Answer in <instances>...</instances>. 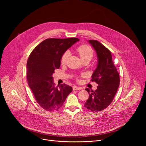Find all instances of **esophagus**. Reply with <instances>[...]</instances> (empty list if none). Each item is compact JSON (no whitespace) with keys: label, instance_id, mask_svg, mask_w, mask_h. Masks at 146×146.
<instances>
[{"label":"esophagus","instance_id":"1","mask_svg":"<svg viewBox=\"0 0 146 146\" xmlns=\"http://www.w3.org/2000/svg\"><path fill=\"white\" fill-rule=\"evenodd\" d=\"M73 90H80L82 89V88L80 87H77L76 86H74L73 87Z\"/></svg>","mask_w":146,"mask_h":146}]
</instances>
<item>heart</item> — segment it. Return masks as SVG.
Segmentation results:
<instances>
[{
	"mask_svg": "<svg viewBox=\"0 0 146 146\" xmlns=\"http://www.w3.org/2000/svg\"><path fill=\"white\" fill-rule=\"evenodd\" d=\"M77 52L78 53L81 60L88 59L91 60L94 55V51L91 47L87 45H82L78 47L77 50ZM69 51H66L64 55H62L61 58V62L62 64H65L69 57Z\"/></svg>",
	"mask_w": 146,
	"mask_h": 146,
	"instance_id": "1",
	"label": "heart"
}]
</instances>
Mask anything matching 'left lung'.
I'll use <instances>...</instances> for the list:
<instances>
[{"label": "left lung", "instance_id": "1", "mask_svg": "<svg viewBox=\"0 0 146 146\" xmlns=\"http://www.w3.org/2000/svg\"><path fill=\"white\" fill-rule=\"evenodd\" d=\"M97 54V66L92 75V81L98 84L97 89L90 91L84 106L92 111L106 109L113 101L119 85V76L112 60L111 52L97 40H88Z\"/></svg>", "mask_w": 146, "mask_h": 146}]
</instances>
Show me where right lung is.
Listing matches in <instances>:
<instances>
[{
  "label": "right lung",
  "instance_id": "right-lung-1",
  "mask_svg": "<svg viewBox=\"0 0 146 146\" xmlns=\"http://www.w3.org/2000/svg\"><path fill=\"white\" fill-rule=\"evenodd\" d=\"M79 41L77 38H47L31 53L27 64L28 85L41 108L56 111L63 105L72 87L65 84L56 87L52 74L59 69L62 55Z\"/></svg>",
  "mask_w": 146,
  "mask_h": 146
}]
</instances>
